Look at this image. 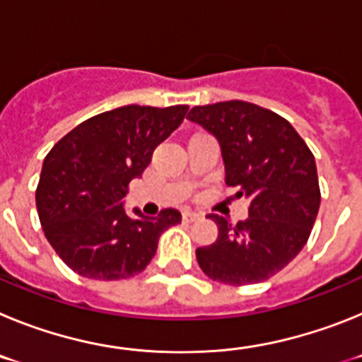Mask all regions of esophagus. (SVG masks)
I'll list each match as a JSON object with an SVG mask.
<instances>
[{
	"label": "esophagus",
	"instance_id": "1",
	"mask_svg": "<svg viewBox=\"0 0 362 362\" xmlns=\"http://www.w3.org/2000/svg\"><path fill=\"white\" fill-rule=\"evenodd\" d=\"M199 214L197 212H192V210H185L183 212V221H187V223H192V221L199 219Z\"/></svg>",
	"mask_w": 362,
	"mask_h": 362
}]
</instances>
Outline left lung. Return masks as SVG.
<instances>
[{"label": "left lung", "instance_id": "1", "mask_svg": "<svg viewBox=\"0 0 362 362\" xmlns=\"http://www.w3.org/2000/svg\"><path fill=\"white\" fill-rule=\"evenodd\" d=\"M188 119L217 137L225 183L250 201L238 225L210 214L219 235L196 250L201 270L232 286L270 279L303 250L317 217L313 153L284 117L246 101L194 107Z\"/></svg>", "mask_w": 362, "mask_h": 362}]
</instances>
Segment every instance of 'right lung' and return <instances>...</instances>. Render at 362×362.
Returning a JSON list of instances; mask_svg holds the SVG:
<instances>
[{"mask_svg": "<svg viewBox=\"0 0 362 362\" xmlns=\"http://www.w3.org/2000/svg\"><path fill=\"white\" fill-rule=\"evenodd\" d=\"M187 105L127 107L83 121L47 153L36 190L45 238L63 263L88 279H129L145 270L161 233L181 223L175 209L129 216L123 197L156 146L187 116Z\"/></svg>", "mask_w": 362, "mask_h": 362, "instance_id": "add662e5", "label": "right lung"}]
</instances>
